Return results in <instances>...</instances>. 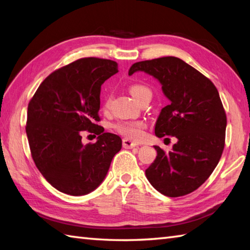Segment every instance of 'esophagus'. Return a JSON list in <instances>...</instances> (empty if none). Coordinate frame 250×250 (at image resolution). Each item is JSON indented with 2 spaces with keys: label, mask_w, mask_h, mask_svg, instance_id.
Returning a JSON list of instances; mask_svg holds the SVG:
<instances>
[{
  "label": "esophagus",
  "mask_w": 250,
  "mask_h": 250,
  "mask_svg": "<svg viewBox=\"0 0 250 250\" xmlns=\"http://www.w3.org/2000/svg\"><path fill=\"white\" fill-rule=\"evenodd\" d=\"M122 146H124V148H126V149H131V148L137 147V144L129 139H124L122 140Z\"/></svg>",
  "instance_id": "34e87169"
}]
</instances>
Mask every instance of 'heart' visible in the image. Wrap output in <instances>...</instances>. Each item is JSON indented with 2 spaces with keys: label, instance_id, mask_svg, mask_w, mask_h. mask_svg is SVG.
I'll return each instance as SVG.
<instances>
[{
  "label": "heart",
  "instance_id": "b5f03b06",
  "mask_svg": "<svg viewBox=\"0 0 250 250\" xmlns=\"http://www.w3.org/2000/svg\"><path fill=\"white\" fill-rule=\"evenodd\" d=\"M129 91L136 101H139L143 95L150 93V90L142 83H132L129 87ZM111 101V95H107L104 101V107H108ZM146 125L143 121H121L114 125L115 130L126 139L140 141L144 137Z\"/></svg>",
  "mask_w": 250,
  "mask_h": 250
}]
</instances>
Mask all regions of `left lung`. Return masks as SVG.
<instances>
[{"mask_svg":"<svg viewBox=\"0 0 250 250\" xmlns=\"http://www.w3.org/2000/svg\"><path fill=\"white\" fill-rule=\"evenodd\" d=\"M145 72L158 79L169 104L161 109L155 133L175 136L173 150L155 146L157 158L145 173L159 192L176 198L193 192L210 176L225 148L227 116L208 78L176 57L136 62L129 75Z\"/></svg>","mask_w":250,"mask_h":250,"instance_id":"1","label":"left lung"}]
</instances>
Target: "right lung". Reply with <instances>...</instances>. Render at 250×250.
Segmentation results:
<instances>
[{
  "mask_svg": "<svg viewBox=\"0 0 250 250\" xmlns=\"http://www.w3.org/2000/svg\"><path fill=\"white\" fill-rule=\"evenodd\" d=\"M118 72L117 62L83 58L52 72L28 106L25 132L36 167L52 187L70 195L97 189L108 172L121 139L100 121L101 86ZM83 130L99 135L81 143Z\"/></svg>",
  "mask_w": 250,
  "mask_h": 250,
  "instance_id": "1",
  "label": "right lung"
}]
</instances>
